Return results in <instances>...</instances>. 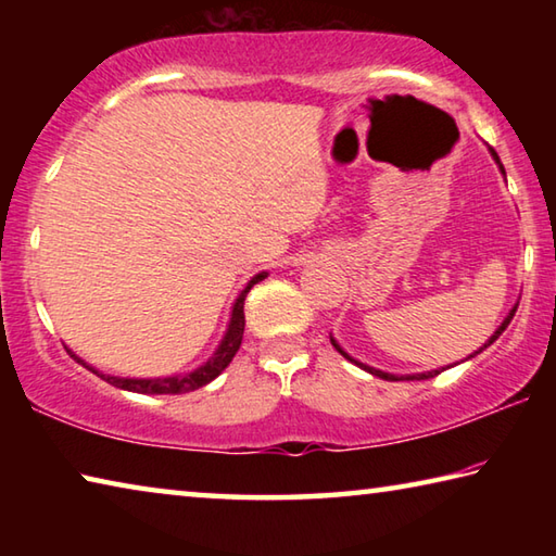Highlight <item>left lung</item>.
<instances>
[{"instance_id":"8db88e82","label":"left lung","mask_w":556,"mask_h":556,"mask_svg":"<svg viewBox=\"0 0 556 556\" xmlns=\"http://www.w3.org/2000/svg\"><path fill=\"white\" fill-rule=\"evenodd\" d=\"M491 154H493V159H495V162L497 164H501V159H497V154H495V149H491ZM501 172L505 174V168H503V164H501ZM515 312H517V308H513V312H510V316H507L505 318V321H503V326L501 328H497V331L491 336V341H488L483 348H488V345H491L493 341H497V336H501L503 331H505V328H507V324H510L513 321V316H515ZM333 345H336V351L338 353H341V355H345L343 351H341V348H338V343L336 341H331ZM483 348H481V351H483ZM481 351H476L473 355H478V353H481ZM473 355H470V357H473ZM348 357V361H351V363H355V365H361V368L363 370H368L370 375H378V378H382V380H404V378H397V375H390V372H382V370H375V368H368V365H363V363H357V361H353V357L351 355H345ZM441 370H431V372H421V375H407V380H427V378H434V375H439Z\"/></svg>"}]
</instances>
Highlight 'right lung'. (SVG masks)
Instances as JSON below:
<instances>
[{
	"label": "right lung",
	"instance_id": "add662e5",
	"mask_svg": "<svg viewBox=\"0 0 556 556\" xmlns=\"http://www.w3.org/2000/svg\"><path fill=\"white\" fill-rule=\"evenodd\" d=\"M267 275H257L255 279L250 281L248 287L242 289V294L238 296V301H235L232 306V318H230V328L228 333H225L223 343L218 351H215V355L211 357L208 363L203 365V368L193 370L191 375H181V378H156V380H127V378H112V375H102L98 370H92L90 365H86L80 361V357H75L71 351V357H75V361L86 365L88 370H92L96 375H100L102 380L115 384V388H122V390H129V392H139V394H184V392H193L203 388V384H208L211 380L218 378V375L228 368L230 361L235 357V353H238V348L242 343V333H244V296H248V291L257 285V281L265 279Z\"/></svg>",
	"mask_w": 556,
	"mask_h": 556
}]
</instances>
